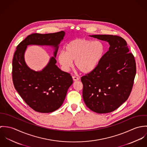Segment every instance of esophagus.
<instances>
[{"label": "esophagus", "instance_id": "obj_1", "mask_svg": "<svg viewBox=\"0 0 147 147\" xmlns=\"http://www.w3.org/2000/svg\"><path fill=\"white\" fill-rule=\"evenodd\" d=\"M72 79H73V80L74 82H76V81H78L79 80V78L76 77V76H72Z\"/></svg>", "mask_w": 147, "mask_h": 147}]
</instances>
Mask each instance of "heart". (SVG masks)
<instances>
[{
  "mask_svg": "<svg viewBox=\"0 0 147 147\" xmlns=\"http://www.w3.org/2000/svg\"><path fill=\"white\" fill-rule=\"evenodd\" d=\"M105 47L100 41H90L78 38L68 42L65 46V52L61 51L58 54V61L65 71H68L75 66L83 74L93 72L101 61Z\"/></svg>",
  "mask_w": 147,
  "mask_h": 147,
  "instance_id": "1",
  "label": "heart"
}]
</instances>
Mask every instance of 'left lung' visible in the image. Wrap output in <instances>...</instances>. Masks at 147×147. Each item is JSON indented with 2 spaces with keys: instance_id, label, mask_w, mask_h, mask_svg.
<instances>
[{
  "instance_id": "8db88e82",
  "label": "left lung",
  "mask_w": 147,
  "mask_h": 147,
  "mask_svg": "<svg viewBox=\"0 0 147 147\" xmlns=\"http://www.w3.org/2000/svg\"><path fill=\"white\" fill-rule=\"evenodd\" d=\"M89 36L108 42L110 47L97 67L82 77L83 100L94 112L110 113L122 105L131 93L136 72L135 58L121 37Z\"/></svg>"
}]
</instances>
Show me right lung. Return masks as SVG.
<instances>
[{"mask_svg": "<svg viewBox=\"0 0 147 147\" xmlns=\"http://www.w3.org/2000/svg\"><path fill=\"white\" fill-rule=\"evenodd\" d=\"M61 31L54 33H33L16 47L12 61V79L14 86L24 101L34 110L51 113L63 104L69 87L73 83L69 74L62 71L55 64L59 45L65 36ZM29 45H49L53 47L54 57L41 71L29 68L24 55Z\"/></svg>", "mask_w": 147, "mask_h": 147, "instance_id": "1", "label": "right lung"}]
</instances>
